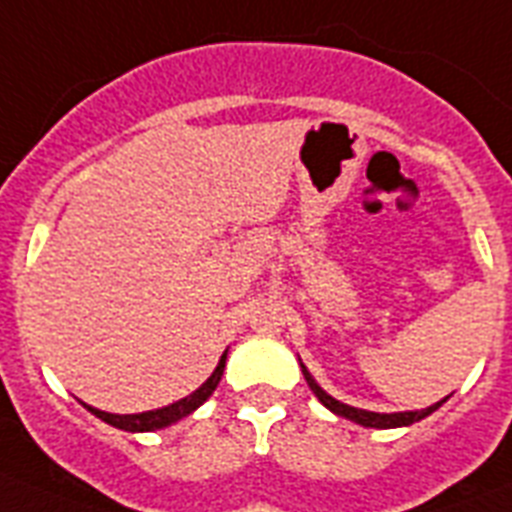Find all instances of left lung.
Returning <instances> with one entry per match:
<instances>
[{
    "label": "left lung",
    "mask_w": 512,
    "mask_h": 512,
    "mask_svg": "<svg viewBox=\"0 0 512 512\" xmlns=\"http://www.w3.org/2000/svg\"><path fill=\"white\" fill-rule=\"evenodd\" d=\"M300 366H303V374H305V382H308V388L316 393V398H319L321 404L327 406L329 412L337 414V417H345V420L356 422V425H364V428H404V425H412V422H420L425 420L428 414H433L438 409V406L444 404L446 398H441L438 404L433 406H425V409H414V412H369V409H358V406H350V404H342V401H337L335 396H329L327 390L321 388L319 382L313 380V374L308 372V366L300 361Z\"/></svg>",
    "instance_id": "obj_1"
}]
</instances>
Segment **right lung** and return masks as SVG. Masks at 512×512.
<instances>
[{
	"label": "right lung",
	"instance_id": "1",
	"mask_svg": "<svg viewBox=\"0 0 512 512\" xmlns=\"http://www.w3.org/2000/svg\"><path fill=\"white\" fill-rule=\"evenodd\" d=\"M225 358H228V350L220 356L215 372L209 374L207 382H201V388H196L191 396L180 398V401H175V404L162 406V409H151V412H138V414H114V412H103V409H95V406L84 404V401H79V404H82L87 412L95 414L98 420L108 422V425H114V428L119 430H127V433H154V430H164V428H170V425H175V422L183 420V417H188L191 412H196V409H199V406L204 404L212 393H215L217 382H220V377H223Z\"/></svg>",
	"mask_w": 512,
	"mask_h": 512
}]
</instances>
